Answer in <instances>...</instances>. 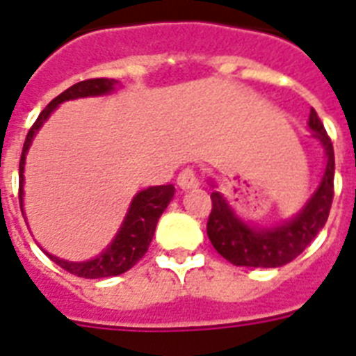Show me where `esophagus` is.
I'll return each instance as SVG.
<instances>
[{
    "label": "esophagus",
    "instance_id": "obj_1",
    "mask_svg": "<svg viewBox=\"0 0 356 356\" xmlns=\"http://www.w3.org/2000/svg\"><path fill=\"white\" fill-rule=\"evenodd\" d=\"M197 173L193 172V168H184L179 172L177 175V184L179 188H183V190H190V188L197 186Z\"/></svg>",
    "mask_w": 356,
    "mask_h": 356
}]
</instances>
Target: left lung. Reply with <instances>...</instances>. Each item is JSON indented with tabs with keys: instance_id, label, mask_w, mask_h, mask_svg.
Here are the masks:
<instances>
[{
	"instance_id": "obj_1",
	"label": "left lung",
	"mask_w": 356,
	"mask_h": 356,
	"mask_svg": "<svg viewBox=\"0 0 356 356\" xmlns=\"http://www.w3.org/2000/svg\"><path fill=\"white\" fill-rule=\"evenodd\" d=\"M307 126L311 137L325 153V168L318 188L296 216L273 227H258L239 218L223 193L218 190L210 193L212 212L207 223L208 238L213 248L236 267L276 268L287 265L309 247L327 221L333 203V144L314 109H311Z\"/></svg>"
}]
</instances>
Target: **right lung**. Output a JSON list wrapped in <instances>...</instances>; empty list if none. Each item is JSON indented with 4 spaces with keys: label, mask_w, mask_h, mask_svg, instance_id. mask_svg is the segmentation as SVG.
<instances>
[{
    "label": "right lung",
    "mask_w": 356,
    "mask_h": 356,
    "mask_svg": "<svg viewBox=\"0 0 356 356\" xmlns=\"http://www.w3.org/2000/svg\"><path fill=\"white\" fill-rule=\"evenodd\" d=\"M118 88L117 80L113 78H93V80H83L69 89H65L62 95H58L53 102L49 104L47 108L40 113L36 122L27 133L25 144H23L22 159H19V207H22L23 218H25V210H23V183H25V159H27L29 148L33 144L36 133L40 131L45 120L51 117V113L60 106V104L67 102V100H76V98H88V97H104V95L115 93ZM175 186L173 184H163V186H149L146 190H140L135 193V197L129 203L126 218L122 225L111 239V243L104 248L102 252L88 259V261H67V259L58 258L47 254L49 258L53 259L56 265L67 270V273L80 276V278H109V276H118V274L126 273L129 268L143 258L144 254L148 252V247L152 243L155 227H157L159 218L163 216L170 201L173 199ZM27 219V218H25Z\"/></svg>",
    "instance_id": "add662e5"
}]
</instances>
